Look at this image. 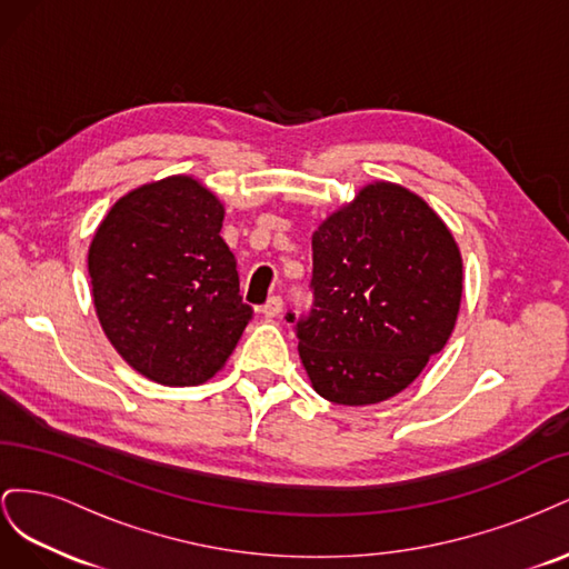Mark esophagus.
I'll use <instances>...</instances> for the list:
<instances>
[{
	"mask_svg": "<svg viewBox=\"0 0 569 569\" xmlns=\"http://www.w3.org/2000/svg\"><path fill=\"white\" fill-rule=\"evenodd\" d=\"M282 306H284L282 297H270V299L261 306V313H263L266 318H278V316L282 313Z\"/></svg>",
	"mask_w": 569,
	"mask_h": 569,
	"instance_id": "esophagus-1",
	"label": "esophagus"
}]
</instances>
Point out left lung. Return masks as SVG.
Masks as SVG:
<instances>
[{
  "label": "left lung",
  "instance_id": "left-lung-1",
  "mask_svg": "<svg viewBox=\"0 0 569 569\" xmlns=\"http://www.w3.org/2000/svg\"><path fill=\"white\" fill-rule=\"evenodd\" d=\"M313 306L287 313L322 399L380 403L449 341L462 261L441 218L408 189L375 182L313 232Z\"/></svg>",
  "mask_w": 569,
  "mask_h": 569
}]
</instances>
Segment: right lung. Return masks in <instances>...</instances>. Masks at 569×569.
Masks as SVG:
<instances>
[{
	"label": "right lung",
	"mask_w": 569,
	"mask_h": 569,
	"mask_svg": "<svg viewBox=\"0 0 569 569\" xmlns=\"http://www.w3.org/2000/svg\"><path fill=\"white\" fill-rule=\"evenodd\" d=\"M222 216L201 182L173 176L118 199L92 239L101 330L130 368L159 385L211 380L253 318L220 237Z\"/></svg>",
	"instance_id": "1"
}]
</instances>
